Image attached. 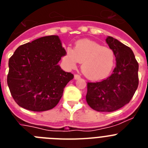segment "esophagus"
I'll list each match as a JSON object with an SVG mask.
<instances>
[{"instance_id": "esophagus-1", "label": "esophagus", "mask_w": 148, "mask_h": 148, "mask_svg": "<svg viewBox=\"0 0 148 148\" xmlns=\"http://www.w3.org/2000/svg\"><path fill=\"white\" fill-rule=\"evenodd\" d=\"M80 78V75H78V74H75V75H74V78H75V79H79Z\"/></svg>"}]
</instances>
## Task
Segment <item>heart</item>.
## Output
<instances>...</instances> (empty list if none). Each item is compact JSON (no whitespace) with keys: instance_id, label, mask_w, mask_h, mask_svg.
Here are the masks:
<instances>
[{"instance_id":"1","label":"heart","mask_w":148,"mask_h":148,"mask_svg":"<svg viewBox=\"0 0 148 148\" xmlns=\"http://www.w3.org/2000/svg\"><path fill=\"white\" fill-rule=\"evenodd\" d=\"M64 60L70 67L82 62V70L92 80L102 79L109 75L115 64L114 52L110 48L90 40L77 41L73 50L67 48Z\"/></svg>"}]
</instances>
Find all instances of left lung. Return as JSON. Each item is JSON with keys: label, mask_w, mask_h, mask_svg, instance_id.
Here are the masks:
<instances>
[{"label": "left lung", "mask_w": 148, "mask_h": 148, "mask_svg": "<svg viewBox=\"0 0 148 148\" xmlns=\"http://www.w3.org/2000/svg\"><path fill=\"white\" fill-rule=\"evenodd\" d=\"M106 42L114 52L116 66L106 79L87 82L86 95L88 105L99 112H113L124 107L138 85V64L132 49L110 36Z\"/></svg>", "instance_id": "8db88e82"}]
</instances>
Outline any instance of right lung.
Masks as SVG:
<instances>
[{
	"label": "right lung",
	"mask_w": 148,
	"mask_h": 148,
	"mask_svg": "<svg viewBox=\"0 0 148 148\" xmlns=\"http://www.w3.org/2000/svg\"><path fill=\"white\" fill-rule=\"evenodd\" d=\"M57 35L40 38L17 48L9 60L7 84L18 105L35 112L55 108L74 77L58 63L65 55Z\"/></svg>",
	"instance_id": "obj_1"
}]
</instances>
